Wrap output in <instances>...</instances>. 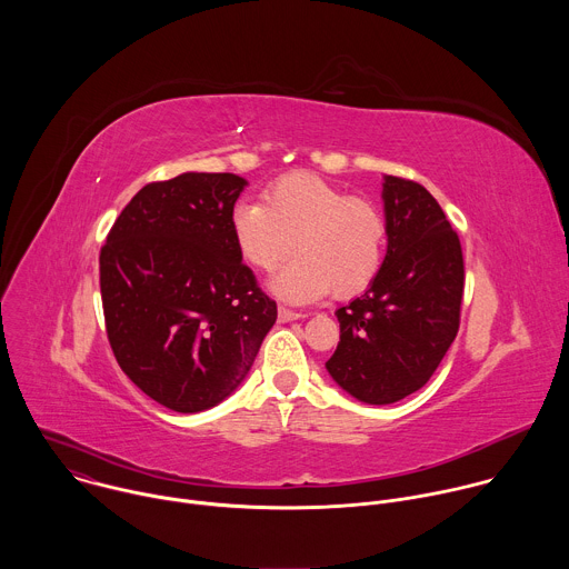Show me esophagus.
I'll return each mask as SVG.
<instances>
[{
    "mask_svg": "<svg viewBox=\"0 0 569 569\" xmlns=\"http://www.w3.org/2000/svg\"><path fill=\"white\" fill-rule=\"evenodd\" d=\"M299 317H303V315L297 312V310H290L286 306H279V319L281 321H292V319H299Z\"/></svg>",
    "mask_w": 569,
    "mask_h": 569,
    "instance_id": "1",
    "label": "esophagus"
}]
</instances>
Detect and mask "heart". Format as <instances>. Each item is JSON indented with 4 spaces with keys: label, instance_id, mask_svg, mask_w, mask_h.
Masks as SVG:
<instances>
[{
    "label": "heart",
    "instance_id": "obj_1",
    "mask_svg": "<svg viewBox=\"0 0 569 569\" xmlns=\"http://www.w3.org/2000/svg\"><path fill=\"white\" fill-rule=\"evenodd\" d=\"M236 246L252 268L274 272L299 254L274 288L292 301L331 290L340 299L365 292L380 272L387 224L380 209L347 196L319 176L295 171L274 180L266 202L246 200L231 213Z\"/></svg>",
    "mask_w": 569,
    "mask_h": 569
}]
</instances>
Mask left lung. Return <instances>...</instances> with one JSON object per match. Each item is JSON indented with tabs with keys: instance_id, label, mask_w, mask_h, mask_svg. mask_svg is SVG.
Returning <instances> with one entry per match:
<instances>
[{
	"instance_id": "left-lung-1",
	"label": "left lung",
	"mask_w": 569,
	"mask_h": 569,
	"mask_svg": "<svg viewBox=\"0 0 569 569\" xmlns=\"http://www.w3.org/2000/svg\"><path fill=\"white\" fill-rule=\"evenodd\" d=\"M387 257L365 295L342 306L340 345L327 362L353 398L389 405L421 389L457 338L463 252L426 187L387 176Z\"/></svg>"
}]
</instances>
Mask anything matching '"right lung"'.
Segmentation results:
<instances>
[{"instance_id": "right-lung-1", "label": "right lung", "mask_w": 569, "mask_h": 569, "mask_svg": "<svg viewBox=\"0 0 569 569\" xmlns=\"http://www.w3.org/2000/svg\"><path fill=\"white\" fill-rule=\"evenodd\" d=\"M246 180L182 173L146 184L101 248L106 331L123 373L182 415L213 408L248 376L277 321L231 231Z\"/></svg>"}]
</instances>
